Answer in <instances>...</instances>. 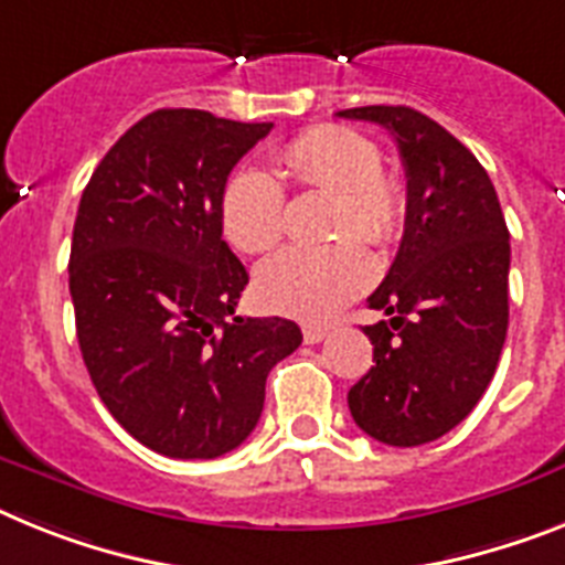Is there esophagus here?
<instances>
[{
    "label": "esophagus",
    "instance_id": "esophagus-1",
    "mask_svg": "<svg viewBox=\"0 0 565 565\" xmlns=\"http://www.w3.org/2000/svg\"><path fill=\"white\" fill-rule=\"evenodd\" d=\"M301 333H305L307 344H319V341L327 339V333H330V330L321 324H305V330H301Z\"/></svg>",
    "mask_w": 565,
    "mask_h": 565
}]
</instances>
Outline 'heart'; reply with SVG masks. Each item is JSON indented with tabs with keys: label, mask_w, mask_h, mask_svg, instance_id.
I'll return each instance as SVG.
<instances>
[{
	"label": "heart",
	"mask_w": 565,
	"mask_h": 565,
	"mask_svg": "<svg viewBox=\"0 0 565 565\" xmlns=\"http://www.w3.org/2000/svg\"><path fill=\"white\" fill-rule=\"evenodd\" d=\"M382 166V151L371 137L341 126L305 131L278 151L284 183L339 194L330 235L359 238L371 246L393 244L407 217L405 189ZM281 180L258 166H244L226 180L221 224L226 238L244 253H264L284 235L287 194ZM371 284L373 260L362 246L335 241L275 253L255 273V296L275 312L319 321L362 296Z\"/></svg>",
	"instance_id": "obj_1"
}]
</instances>
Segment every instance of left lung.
I'll use <instances>...</instances> for the list:
<instances>
[{
	"mask_svg": "<svg viewBox=\"0 0 565 565\" xmlns=\"http://www.w3.org/2000/svg\"><path fill=\"white\" fill-rule=\"evenodd\" d=\"M391 131L407 174L399 253L364 327L373 367L348 393L367 436L396 448L457 428L494 379L509 330V226L494 183L451 131L407 106L339 111Z\"/></svg>",
	"mask_w": 565,
	"mask_h": 565,
	"instance_id": "8db88e82",
	"label": "left lung"
}]
</instances>
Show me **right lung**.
I'll return each instance as SVG.
<instances>
[{"instance_id": "add662e5", "label": "right lung", "mask_w": 565, "mask_h": 565, "mask_svg": "<svg viewBox=\"0 0 565 565\" xmlns=\"http://www.w3.org/2000/svg\"><path fill=\"white\" fill-rule=\"evenodd\" d=\"M273 122L160 108L99 160L79 201L68 287L99 399L151 451L215 459L258 425L287 319L235 316L249 284L224 241L221 194Z\"/></svg>"}]
</instances>
